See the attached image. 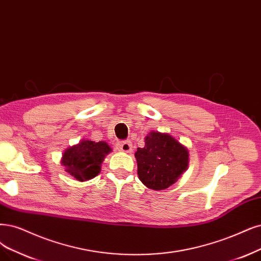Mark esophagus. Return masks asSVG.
Returning <instances> with one entry per match:
<instances>
[{"mask_svg":"<svg viewBox=\"0 0 261 261\" xmlns=\"http://www.w3.org/2000/svg\"><path fill=\"white\" fill-rule=\"evenodd\" d=\"M118 149L123 152H130L132 150V143L130 141H123L118 144Z\"/></svg>","mask_w":261,"mask_h":261,"instance_id":"esophagus-1","label":"esophagus"}]
</instances>
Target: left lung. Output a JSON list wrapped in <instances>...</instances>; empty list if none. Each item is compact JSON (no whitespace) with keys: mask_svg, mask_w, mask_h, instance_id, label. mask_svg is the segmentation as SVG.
Returning <instances> with one entry per match:
<instances>
[{"mask_svg":"<svg viewBox=\"0 0 261 261\" xmlns=\"http://www.w3.org/2000/svg\"><path fill=\"white\" fill-rule=\"evenodd\" d=\"M138 175L146 187L167 189L188 168V149L168 133L151 131L145 138V146L136 152Z\"/></svg>","mask_w":261,"mask_h":261,"instance_id":"obj_1","label":"left lung"}]
</instances>
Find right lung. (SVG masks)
I'll list each match as a JSON object with an SVG mask.
<instances>
[{"label":"right lung","mask_w":261,"mask_h":261,"mask_svg":"<svg viewBox=\"0 0 261 261\" xmlns=\"http://www.w3.org/2000/svg\"><path fill=\"white\" fill-rule=\"evenodd\" d=\"M111 151L112 148L106 142L82 140L77 145L65 149L61 163L70 175L85 181L99 174L105 156Z\"/></svg>","instance_id":"1"}]
</instances>
